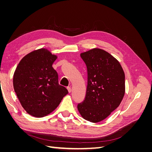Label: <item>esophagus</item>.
Masks as SVG:
<instances>
[{"instance_id":"34e87169","label":"esophagus","mask_w":152,"mask_h":152,"mask_svg":"<svg viewBox=\"0 0 152 152\" xmlns=\"http://www.w3.org/2000/svg\"><path fill=\"white\" fill-rule=\"evenodd\" d=\"M67 90H68V93H70L71 92H72V89H71V87H67Z\"/></svg>"}]
</instances>
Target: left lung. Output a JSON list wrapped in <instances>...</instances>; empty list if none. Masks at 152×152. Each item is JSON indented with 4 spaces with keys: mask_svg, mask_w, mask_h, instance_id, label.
<instances>
[{
    "mask_svg": "<svg viewBox=\"0 0 152 152\" xmlns=\"http://www.w3.org/2000/svg\"><path fill=\"white\" fill-rule=\"evenodd\" d=\"M80 55L87 66V86L77 109L85 120L99 122L120 105L125 94V74L117 59L104 50L94 48Z\"/></svg>",
    "mask_w": 152,
    "mask_h": 152,
    "instance_id": "8db88e82",
    "label": "left lung"
}]
</instances>
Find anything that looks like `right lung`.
I'll return each mask as SVG.
<instances>
[{
    "instance_id": "obj_1",
    "label": "right lung",
    "mask_w": 152,
    "mask_h": 152,
    "mask_svg": "<svg viewBox=\"0 0 152 152\" xmlns=\"http://www.w3.org/2000/svg\"><path fill=\"white\" fill-rule=\"evenodd\" d=\"M56 55L45 48L26 54L13 75V87L25 111L34 117L48 115L56 109L68 92L58 84V75L52 65Z\"/></svg>"
}]
</instances>
